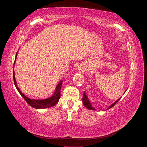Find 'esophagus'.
I'll return each instance as SVG.
<instances>
[{"label":"esophagus","instance_id":"34e87169","mask_svg":"<svg viewBox=\"0 0 147 147\" xmlns=\"http://www.w3.org/2000/svg\"><path fill=\"white\" fill-rule=\"evenodd\" d=\"M78 70H79L80 71V72H83V71L84 70H83V69H82V68H79V69H78Z\"/></svg>","mask_w":147,"mask_h":147}]
</instances>
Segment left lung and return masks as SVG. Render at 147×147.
<instances>
[{"label":"left lung","mask_w":147,"mask_h":147,"mask_svg":"<svg viewBox=\"0 0 147 147\" xmlns=\"http://www.w3.org/2000/svg\"><path fill=\"white\" fill-rule=\"evenodd\" d=\"M126 91H125V92H126ZM121 99V97H120L119 99H118V100H117L116 101H115L114 103H113L112 105H111L110 106H109V108L107 109V110H109V109H110V108H112V107H113L115 104H116L117 102L119 100V99ZM83 105L85 106V107H86L88 109H89V110H96V109L94 108V107H92V106L91 105V102H90V101L89 100V99H88V96H87V94H86V92H85V91H84V94H83Z\"/></svg>","instance_id":"obj_1"}]
</instances>
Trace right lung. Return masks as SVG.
<instances>
[{"instance_id":"right-lung-1","label":"right lung","mask_w":147,"mask_h":147,"mask_svg":"<svg viewBox=\"0 0 147 147\" xmlns=\"http://www.w3.org/2000/svg\"><path fill=\"white\" fill-rule=\"evenodd\" d=\"M17 54H18V52L16 53V55L15 56V63L16 60ZM15 63H14V65H15ZM13 69H14V67H13ZM13 80H14L15 85L18 91L19 92L21 96L23 97L24 99L26 102H27V103L31 107H32L33 108H35L36 109H45L47 108L52 107L55 106L57 103V102H58L60 97H61V89L62 84H63V80H60L59 83L57 84V86L55 88V92L51 97H48V98H46V99H37L29 98V97L26 96L25 94H24L23 93L21 92V91L20 90V88L17 85L16 81L15 79V76L14 70H13Z\"/></svg>"}]
</instances>
